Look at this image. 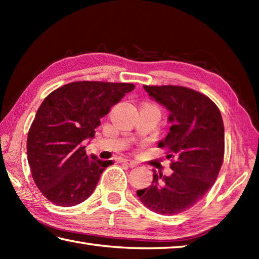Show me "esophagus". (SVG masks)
<instances>
[{"mask_svg":"<svg viewBox=\"0 0 259 259\" xmlns=\"http://www.w3.org/2000/svg\"><path fill=\"white\" fill-rule=\"evenodd\" d=\"M123 162L125 164H128L130 168H136L138 165V163L136 161H131V160H123Z\"/></svg>","mask_w":259,"mask_h":259,"instance_id":"esophagus-1","label":"esophagus"}]
</instances>
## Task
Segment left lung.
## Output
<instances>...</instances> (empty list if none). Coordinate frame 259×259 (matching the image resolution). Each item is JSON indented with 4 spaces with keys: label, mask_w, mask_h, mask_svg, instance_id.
Masks as SVG:
<instances>
[{
    "label": "left lung",
    "mask_w": 259,
    "mask_h": 259,
    "mask_svg": "<svg viewBox=\"0 0 259 259\" xmlns=\"http://www.w3.org/2000/svg\"><path fill=\"white\" fill-rule=\"evenodd\" d=\"M151 99L169 111L171 126L159 147L175 157L172 174L153 170V182L137 191L142 203L160 214H177L192 208L213 185L224 159V123L207 96L184 87L144 85Z\"/></svg>",
    "instance_id": "left-lung-1"
}]
</instances>
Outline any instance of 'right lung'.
<instances>
[{"mask_svg":"<svg viewBox=\"0 0 259 259\" xmlns=\"http://www.w3.org/2000/svg\"><path fill=\"white\" fill-rule=\"evenodd\" d=\"M135 89L131 83L80 81L52 91L38 107L27 137V160L42 194L59 207H73L93 194L113 161L88 156L84 140L100 119Z\"/></svg>","mask_w":259,"mask_h":259,"instance_id":"1","label":"right lung"}]
</instances>
